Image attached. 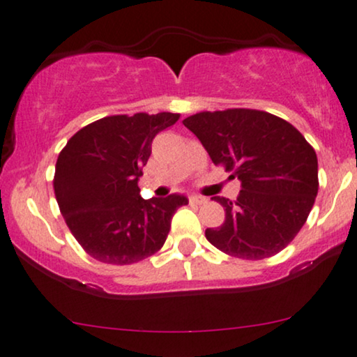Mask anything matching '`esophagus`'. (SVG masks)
<instances>
[{
  "label": "esophagus",
  "mask_w": 357,
  "mask_h": 357,
  "mask_svg": "<svg viewBox=\"0 0 357 357\" xmlns=\"http://www.w3.org/2000/svg\"><path fill=\"white\" fill-rule=\"evenodd\" d=\"M189 202L196 204V206H202V204H207V199L204 196H191L189 197Z\"/></svg>",
  "instance_id": "1"
}]
</instances>
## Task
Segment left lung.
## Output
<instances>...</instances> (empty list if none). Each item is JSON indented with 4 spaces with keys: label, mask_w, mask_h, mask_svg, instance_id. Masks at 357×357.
Listing matches in <instances>:
<instances>
[{
    "label": "left lung",
    "mask_w": 357,
    "mask_h": 357,
    "mask_svg": "<svg viewBox=\"0 0 357 357\" xmlns=\"http://www.w3.org/2000/svg\"><path fill=\"white\" fill-rule=\"evenodd\" d=\"M183 123L213 165L234 171L241 181L235 201L212 197L225 207V222L207 228L206 238L241 259H264L286 248L307 222L318 192L317 153L305 137L258 109L204 111Z\"/></svg>",
    "instance_id": "left-lung-1"
}]
</instances>
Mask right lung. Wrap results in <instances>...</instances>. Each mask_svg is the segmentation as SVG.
I'll list each match as a JSON object with an SVG mask.
<instances>
[{
    "label": "right lung",
    "instance_id": "right-lung-1",
    "mask_svg": "<svg viewBox=\"0 0 357 357\" xmlns=\"http://www.w3.org/2000/svg\"><path fill=\"white\" fill-rule=\"evenodd\" d=\"M178 119L173 112L107 116L76 132L60 151L54 176L56 202L91 258L132 264L165 245L171 218L188 199L171 194L145 201L137 183L156 134Z\"/></svg>",
    "mask_w": 357,
    "mask_h": 357
}]
</instances>
